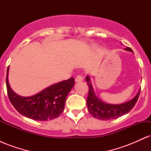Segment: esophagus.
Masks as SVG:
<instances>
[{
	"label": "esophagus",
	"instance_id": "esophagus-1",
	"mask_svg": "<svg viewBox=\"0 0 151 151\" xmlns=\"http://www.w3.org/2000/svg\"><path fill=\"white\" fill-rule=\"evenodd\" d=\"M83 81V77L81 75H78L77 77L75 78V81L76 82H79V81Z\"/></svg>",
	"mask_w": 151,
	"mask_h": 151
}]
</instances>
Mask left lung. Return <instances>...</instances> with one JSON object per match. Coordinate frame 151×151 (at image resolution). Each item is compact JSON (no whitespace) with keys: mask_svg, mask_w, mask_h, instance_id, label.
<instances>
[{"mask_svg":"<svg viewBox=\"0 0 151 151\" xmlns=\"http://www.w3.org/2000/svg\"><path fill=\"white\" fill-rule=\"evenodd\" d=\"M124 50L133 52L132 50L129 47H127ZM86 81L89 86V93H88L87 99H86L88 111L93 117L100 119V120H111V119H117L121 116L125 115L133 108L139 97L141 89L132 99L125 103L119 104L105 103L100 99H99L96 96V93H94L89 76H86Z\"/></svg>","mask_w":151,"mask_h":151,"instance_id":"obj_1","label":"left lung"}]
</instances>
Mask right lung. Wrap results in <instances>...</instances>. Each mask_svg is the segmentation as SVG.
Listing matches in <instances>:
<instances>
[{"label":"right lung","instance_id":"add662e5","mask_svg":"<svg viewBox=\"0 0 151 151\" xmlns=\"http://www.w3.org/2000/svg\"><path fill=\"white\" fill-rule=\"evenodd\" d=\"M7 70L6 86L8 98L14 108L24 116L36 121L56 119L62 113L65 101L74 85L73 77L54 84L31 96H21L15 93L8 82Z\"/></svg>","mask_w":151,"mask_h":151}]
</instances>
